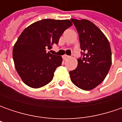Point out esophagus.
<instances>
[{
  "label": "esophagus",
  "mask_w": 122,
  "mask_h": 122,
  "mask_svg": "<svg viewBox=\"0 0 122 122\" xmlns=\"http://www.w3.org/2000/svg\"><path fill=\"white\" fill-rule=\"evenodd\" d=\"M63 58L64 60H66V59L69 58V56H66V55H64V56H63Z\"/></svg>",
  "instance_id": "esophagus-1"
}]
</instances>
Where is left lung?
I'll list each match as a JSON object with an SVG mask.
<instances>
[{
  "mask_svg": "<svg viewBox=\"0 0 122 122\" xmlns=\"http://www.w3.org/2000/svg\"><path fill=\"white\" fill-rule=\"evenodd\" d=\"M77 28L83 58L69 72L71 81L83 90L95 88L105 79L112 62L109 42L103 32L87 20L71 19ZM82 53V52H81Z\"/></svg>",
  "mask_w": 122,
  "mask_h": 122,
  "instance_id": "left-lung-1",
  "label": "left lung"
}]
</instances>
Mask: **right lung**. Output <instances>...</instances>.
<instances>
[{"label":"right lung","mask_w":122,"mask_h":122,"mask_svg":"<svg viewBox=\"0 0 122 122\" xmlns=\"http://www.w3.org/2000/svg\"><path fill=\"white\" fill-rule=\"evenodd\" d=\"M73 25L69 20L45 19L25 28L13 49L15 67L22 81L32 88L45 86L51 81L62 56L46 51L58 44L64 31Z\"/></svg>","instance_id":"obj_1"}]
</instances>
